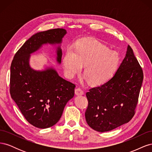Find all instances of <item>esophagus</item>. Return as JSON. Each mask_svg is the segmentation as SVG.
Here are the masks:
<instances>
[{"label": "esophagus", "instance_id": "34e87169", "mask_svg": "<svg viewBox=\"0 0 152 152\" xmlns=\"http://www.w3.org/2000/svg\"><path fill=\"white\" fill-rule=\"evenodd\" d=\"M75 93L76 95L80 96V95H83L84 94V91L82 90L80 88H77L75 90Z\"/></svg>", "mask_w": 152, "mask_h": 152}]
</instances>
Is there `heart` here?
<instances>
[{
	"mask_svg": "<svg viewBox=\"0 0 152 152\" xmlns=\"http://www.w3.org/2000/svg\"><path fill=\"white\" fill-rule=\"evenodd\" d=\"M119 63L118 53L92 39L77 41L74 50L68 48L63 58L64 71L68 77H74L84 66V75L93 86H100L108 81L115 73Z\"/></svg>",
	"mask_w": 152,
	"mask_h": 152,
	"instance_id": "1",
	"label": "heart"
}]
</instances>
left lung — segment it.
<instances>
[{
    "mask_svg": "<svg viewBox=\"0 0 152 152\" xmlns=\"http://www.w3.org/2000/svg\"><path fill=\"white\" fill-rule=\"evenodd\" d=\"M142 80V68L128 45L126 56L112 79L86 93L88 107L85 117L89 126L103 132L129 122L134 115Z\"/></svg>",
    "mask_w": 152,
    "mask_h": 152,
    "instance_id": "left-lung-1",
    "label": "left lung"
}]
</instances>
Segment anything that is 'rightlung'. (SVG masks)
Here are the masks:
<instances>
[{"instance_id": "add662e5", "label": "right lung", "mask_w": 152, "mask_h": 152, "mask_svg": "<svg viewBox=\"0 0 152 152\" xmlns=\"http://www.w3.org/2000/svg\"><path fill=\"white\" fill-rule=\"evenodd\" d=\"M66 34L63 28L36 33L18 50L11 63V98L26 120L36 127L48 128L59 121L66 104L74 96L75 85L63 79L52 66L34 70L30 65V54L44 45H58L56 61L61 64V44Z\"/></svg>"}]
</instances>
